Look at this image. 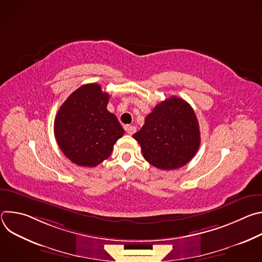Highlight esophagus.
Listing matches in <instances>:
<instances>
[{
  "mask_svg": "<svg viewBox=\"0 0 262 262\" xmlns=\"http://www.w3.org/2000/svg\"><path fill=\"white\" fill-rule=\"evenodd\" d=\"M125 130L127 132L128 135H133V134L136 133L137 128H136L135 126H133V125H126V126H125Z\"/></svg>",
  "mask_w": 262,
  "mask_h": 262,
  "instance_id": "1",
  "label": "esophagus"
}]
</instances>
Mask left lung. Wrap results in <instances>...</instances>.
Listing matches in <instances>:
<instances>
[{"label": "left lung", "mask_w": 262, "mask_h": 262, "mask_svg": "<svg viewBox=\"0 0 262 262\" xmlns=\"http://www.w3.org/2000/svg\"><path fill=\"white\" fill-rule=\"evenodd\" d=\"M133 137L139 142L144 159L161 170H174L188 164L201 142L194 110L177 96L157 104Z\"/></svg>", "instance_id": "1"}]
</instances>
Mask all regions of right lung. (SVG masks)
Instances as JSON below:
<instances>
[{"label": "right lung", "mask_w": 262, "mask_h": 262, "mask_svg": "<svg viewBox=\"0 0 262 262\" xmlns=\"http://www.w3.org/2000/svg\"><path fill=\"white\" fill-rule=\"evenodd\" d=\"M110 95L98 84L73 91L60 106L54 124L57 143L72 163L95 167L106 160L124 129L106 105Z\"/></svg>", "instance_id": "add662e5"}]
</instances>
